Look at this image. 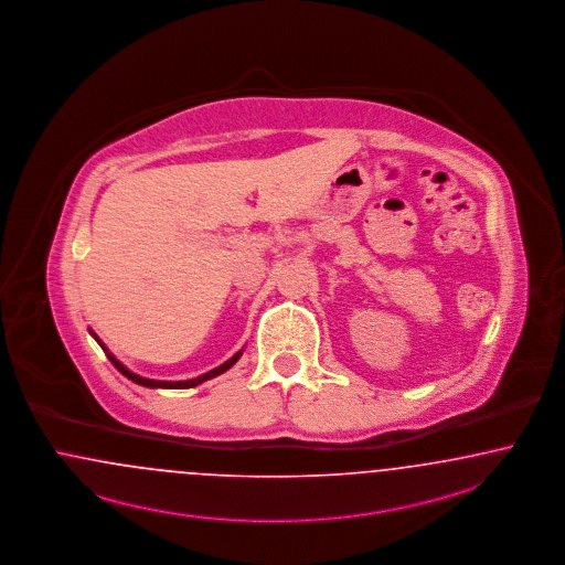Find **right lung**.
<instances>
[{
  "label": "right lung",
  "mask_w": 565,
  "mask_h": 565,
  "mask_svg": "<svg viewBox=\"0 0 565 565\" xmlns=\"http://www.w3.org/2000/svg\"><path fill=\"white\" fill-rule=\"evenodd\" d=\"M88 332L92 334V339L96 340L98 344H100V349L107 353V358H109V362L114 363L115 367L128 379V381H132V383L140 384V386H149V388H193V386H198V384L205 383V381H210V379H216V376H221V374H225L228 367H233L237 360L242 358V353H244V349L242 351H237L231 360H226L223 365H218V367H214V370H210V372H205L202 376H198V379H189V381H153V379H145V376H138L136 372H132L130 367H126L124 363L119 362L117 358H115L114 353L107 349V344L103 342V340L98 339L96 334H94V330L88 328Z\"/></svg>",
  "instance_id": "1"
}]
</instances>
